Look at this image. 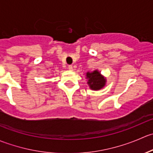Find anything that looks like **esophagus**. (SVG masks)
I'll return each mask as SVG.
<instances>
[{
    "mask_svg": "<svg viewBox=\"0 0 153 153\" xmlns=\"http://www.w3.org/2000/svg\"><path fill=\"white\" fill-rule=\"evenodd\" d=\"M68 69H69V70H72V69H73V67H72V65H69L68 66Z\"/></svg>",
    "mask_w": 153,
    "mask_h": 153,
    "instance_id": "esophagus-1",
    "label": "esophagus"
}]
</instances>
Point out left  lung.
Here are the masks:
<instances>
[{
    "instance_id": "1",
    "label": "left lung",
    "mask_w": 153,
    "mask_h": 153,
    "mask_svg": "<svg viewBox=\"0 0 153 153\" xmlns=\"http://www.w3.org/2000/svg\"><path fill=\"white\" fill-rule=\"evenodd\" d=\"M86 78L89 79L87 84L90 86V88L94 90L101 89V88L105 86L106 79L103 76H101L100 72L98 70H95L92 72H87Z\"/></svg>"
}]
</instances>
